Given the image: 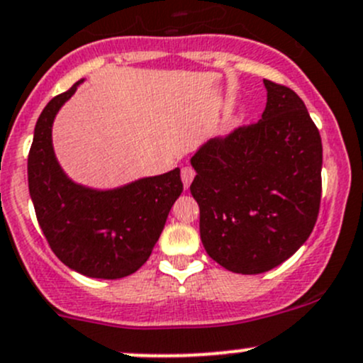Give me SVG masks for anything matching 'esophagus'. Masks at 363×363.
Wrapping results in <instances>:
<instances>
[{"label":"esophagus","instance_id":"obj_1","mask_svg":"<svg viewBox=\"0 0 363 363\" xmlns=\"http://www.w3.org/2000/svg\"><path fill=\"white\" fill-rule=\"evenodd\" d=\"M194 175H196V174H194V170L191 169V167H182L181 177H182V184H184L186 189H188L189 184H191V182H193Z\"/></svg>","mask_w":363,"mask_h":363}]
</instances>
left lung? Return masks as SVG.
<instances>
[{"label":"left lung","instance_id":"left-lung-1","mask_svg":"<svg viewBox=\"0 0 363 363\" xmlns=\"http://www.w3.org/2000/svg\"><path fill=\"white\" fill-rule=\"evenodd\" d=\"M268 102L257 123L207 140L191 158L200 236L233 273L277 268L315 228L322 198V139L289 86L264 79Z\"/></svg>","mask_w":363,"mask_h":363}]
</instances>
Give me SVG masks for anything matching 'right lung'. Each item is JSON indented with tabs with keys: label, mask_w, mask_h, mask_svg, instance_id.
Returning <instances> with one entry per match:
<instances>
[{
	"label": "right lung",
	"mask_w": 363,
	"mask_h": 363,
	"mask_svg": "<svg viewBox=\"0 0 363 363\" xmlns=\"http://www.w3.org/2000/svg\"><path fill=\"white\" fill-rule=\"evenodd\" d=\"M82 82L53 97L38 118L28 158L29 193L53 254L85 277L116 280L150 259L182 193L181 170L106 191L72 182L53 152L52 125Z\"/></svg>",
	"instance_id": "add662e5"
}]
</instances>
